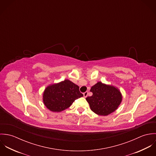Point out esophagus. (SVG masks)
Listing matches in <instances>:
<instances>
[{
	"label": "esophagus",
	"instance_id": "34e87169",
	"mask_svg": "<svg viewBox=\"0 0 156 156\" xmlns=\"http://www.w3.org/2000/svg\"><path fill=\"white\" fill-rule=\"evenodd\" d=\"M88 91H86L83 93V96L85 98H86L87 96H88Z\"/></svg>",
	"mask_w": 156,
	"mask_h": 156
}]
</instances>
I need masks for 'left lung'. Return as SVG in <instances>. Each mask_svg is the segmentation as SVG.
I'll return each instance as SVG.
<instances>
[{
	"instance_id": "obj_1",
	"label": "left lung",
	"mask_w": 156,
	"mask_h": 156,
	"mask_svg": "<svg viewBox=\"0 0 156 156\" xmlns=\"http://www.w3.org/2000/svg\"><path fill=\"white\" fill-rule=\"evenodd\" d=\"M92 95L86 100L92 111L95 113L106 116L117 109L122 101V95L119 89L111 85L98 82L90 90Z\"/></svg>"
}]
</instances>
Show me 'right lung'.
Instances as JSON below:
<instances>
[{"mask_svg": "<svg viewBox=\"0 0 156 156\" xmlns=\"http://www.w3.org/2000/svg\"><path fill=\"white\" fill-rule=\"evenodd\" d=\"M83 96L79 86L69 80H65L45 89L43 102L50 111L59 112L68 108L74 100Z\"/></svg>", "mask_w": 156, "mask_h": 156, "instance_id": "obj_1", "label": "right lung"}]
</instances>
